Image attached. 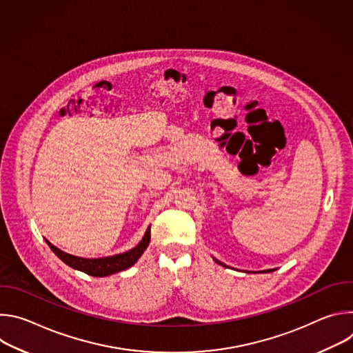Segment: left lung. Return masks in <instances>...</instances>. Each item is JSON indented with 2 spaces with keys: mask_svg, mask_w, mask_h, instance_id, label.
<instances>
[{
  "mask_svg": "<svg viewBox=\"0 0 353 353\" xmlns=\"http://www.w3.org/2000/svg\"><path fill=\"white\" fill-rule=\"evenodd\" d=\"M215 261H216V263H218V264H219V265H223V267H226V265H225V264H222V263H219V261H218V260H215ZM272 271H274V270H265V271H263V272H272Z\"/></svg>",
  "mask_w": 353,
  "mask_h": 353,
  "instance_id": "left-lung-1",
  "label": "left lung"
}]
</instances>
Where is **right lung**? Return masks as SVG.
I'll return each mask as SVG.
<instances>
[{
	"mask_svg": "<svg viewBox=\"0 0 353 353\" xmlns=\"http://www.w3.org/2000/svg\"><path fill=\"white\" fill-rule=\"evenodd\" d=\"M150 240V226L146 229L142 240L131 250L125 251V253L121 254H116V256H110V257H102V259H83V257H77V256H71L65 251L57 248L56 245H53L48 240H46V243L48 244V247L52 248L53 253L68 267L85 272L90 276H109L112 274L124 271L130 267H132L139 257L143 254V251L146 250L148 244Z\"/></svg>",
	"mask_w": 353,
	"mask_h": 353,
	"instance_id": "obj_1",
	"label": "right lung"
}]
</instances>
